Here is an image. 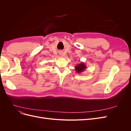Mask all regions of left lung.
<instances>
[{
  "label": "left lung",
  "mask_w": 131,
  "mask_h": 131,
  "mask_svg": "<svg viewBox=\"0 0 131 131\" xmlns=\"http://www.w3.org/2000/svg\"><path fill=\"white\" fill-rule=\"evenodd\" d=\"M86 68L87 67L86 64L83 62L79 63L78 65L75 67V70L78 74H80L83 72H84Z\"/></svg>",
  "instance_id": "obj_1"
}]
</instances>
